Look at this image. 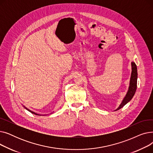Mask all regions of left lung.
Returning a JSON list of instances; mask_svg holds the SVG:
<instances>
[{"label": "left lung", "mask_w": 153, "mask_h": 153, "mask_svg": "<svg viewBox=\"0 0 153 153\" xmlns=\"http://www.w3.org/2000/svg\"><path fill=\"white\" fill-rule=\"evenodd\" d=\"M131 69H132V71H131L130 81V86H129V88H128V91L125 95V97H124L123 100H122L121 104H120V106L115 110V111L122 108L128 102H130L132 99L133 97L136 92V87H137L138 72H137V67H136V64L134 62H131Z\"/></svg>", "instance_id": "obj_1"}]
</instances>
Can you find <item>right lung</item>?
I'll return each instance as SVG.
<instances>
[{"instance_id":"1","label":"right lung","mask_w":153,"mask_h":153,"mask_svg":"<svg viewBox=\"0 0 153 153\" xmlns=\"http://www.w3.org/2000/svg\"><path fill=\"white\" fill-rule=\"evenodd\" d=\"M24 107V108H25V109H27L28 111H30L31 114H35V115H39V114H36V113H35V112H33V111H31L30 110H29V109H28L27 108H26L25 106H23Z\"/></svg>"}]
</instances>
